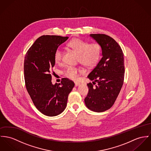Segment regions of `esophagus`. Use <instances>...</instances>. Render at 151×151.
I'll list each match as a JSON object with an SVG mask.
<instances>
[{
    "mask_svg": "<svg viewBox=\"0 0 151 151\" xmlns=\"http://www.w3.org/2000/svg\"><path fill=\"white\" fill-rule=\"evenodd\" d=\"M75 86H78L81 84V83L79 82H75Z\"/></svg>",
    "mask_w": 151,
    "mask_h": 151,
    "instance_id": "1",
    "label": "esophagus"
}]
</instances>
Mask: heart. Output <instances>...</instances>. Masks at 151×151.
I'll use <instances>...</instances> for the list:
<instances>
[{
	"mask_svg": "<svg viewBox=\"0 0 151 151\" xmlns=\"http://www.w3.org/2000/svg\"><path fill=\"white\" fill-rule=\"evenodd\" d=\"M68 47L78 53L77 61L86 67H93L98 63L102 53V47L97 42L88 43L79 38L71 40ZM63 52L61 48H58L54 53V60L56 63L60 64L62 61ZM83 70L78 67L68 66L64 70V75L72 80H77Z\"/></svg>",
	"mask_w": 151,
	"mask_h": 151,
	"instance_id": "obj_1",
	"label": "heart"
}]
</instances>
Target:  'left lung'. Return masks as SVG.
Returning a JSON list of instances; mask_svg holds the SVG:
<instances>
[{"label": "left lung", "instance_id": "8db88e82", "mask_svg": "<svg viewBox=\"0 0 151 151\" xmlns=\"http://www.w3.org/2000/svg\"><path fill=\"white\" fill-rule=\"evenodd\" d=\"M90 36L101 45L102 57L87 76L93 81L87 83L89 90L84 102L88 109L99 113L112 107L121 90L125 76L124 53L111 37L104 34Z\"/></svg>", "mask_w": 151, "mask_h": 151}]
</instances>
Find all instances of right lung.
Wrapping results in <instances>:
<instances>
[{
  "instance_id": "right-lung-1",
  "label": "right lung",
  "mask_w": 151,
  "mask_h": 151,
  "mask_svg": "<svg viewBox=\"0 0 151 151\" xmlns=\"http://www.w3.org/2000/svg\"><path fill=\"white\" fill-rule=\"evenodd\" d=\"M68 37L42 35L32 45L24 57L25 85L35 107L43 114L53 116L65 109L68 96L75 84L68 78L52 83L51 72L55 64L54 53Z\"/></svg>"
}]
</instances>
